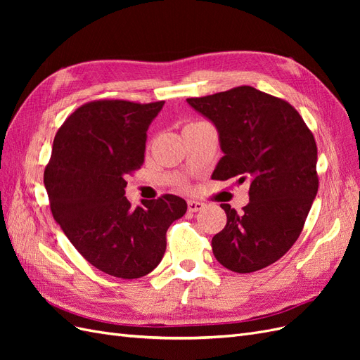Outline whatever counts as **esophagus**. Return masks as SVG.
Instances as JSON below:
<instances>
[{
    "instance_id": "obj_1",
    "label": "esophagus",
    "mask_w": 360,
    "mask_h": 360,
    "mask_svg": "<svg viewBox=\"0 0 360 360\" xmlns=\"http://www.w3.org/2000/svg\"><path fill=\"white\" fill-rule=\"evenodd\" d=\"M204 202H201V201H195V200H191V201H188V210L189 212H200V210H202L204 209Z\"/></svg>"
}]
</instances>
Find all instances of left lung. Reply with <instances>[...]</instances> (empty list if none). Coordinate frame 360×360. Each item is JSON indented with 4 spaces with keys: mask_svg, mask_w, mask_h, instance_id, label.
<instances>
[{
    "mask_svg": "<svg viewBox=\"0 0 360 360\" xmlns=\"http://www.w3.org/2000/svg\"><path fill=\"white\" fill-rule=\"evenodd\" d=\"M188 103L219 132L224 158L212 179L250 184L242 214L221 204L226 225L212 238L213 255L237 274L274 264L296 243L319 191L312 132L287 101L249 85Z\"/></svg>",
    "mask_w": 360,
    "mask_h": 360,
    "instance_id": "8db88e82",
    "label": "left lung"
}]
</instances>
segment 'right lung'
<instances>
[{"label": "right lung", "mask_w": 360, "mask_h": 360, "mask_svg": "<svg viewBox=\"0 0 360 360\" xmlns=\"http://www.w3.org/2000/svg\"><path fill=\"white\" fill-rule=\"evenodd\" d=\"M163 101L101 99L81 105L61 124L43 174L53 219L91 266L122 279L156 269L167 230L188 204L165 193L132 207L126 176L144 162L147 129Z\"/></svg>", "instance_id": "right-lung-1"}]
</instances>
